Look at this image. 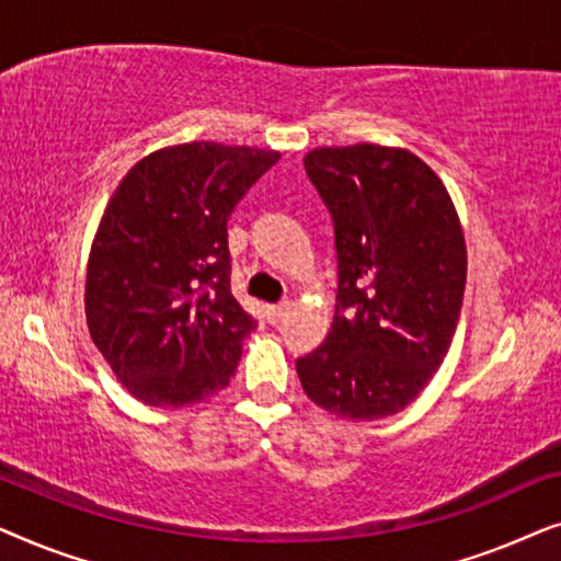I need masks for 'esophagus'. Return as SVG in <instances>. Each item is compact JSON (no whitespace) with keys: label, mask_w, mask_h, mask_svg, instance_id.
Segmentation results:
<instances>
[{"label":"esophagus","mask_w":561,"mask_h":561,"mask_svg":"<svg viewBox=\"0 0 561 561\" xmlns=\"http://www.w3.org/2000/svg\"><path fill=\"white\" fill-rule=\"evenodd\" d=\"M288 311H290V304L288 301L265 306V317H267V321H271V324H278V321L286 319Z\"/></svg>","instance_id":"obj_1"}]
</instances>
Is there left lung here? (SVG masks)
Instances as JSON below:
<instances>
[{
    "label": "left lung",
    "instance_id": "8db88e82",
    "mask_svg": "<svg viewBox=\"0 0 561 561\" xmlns=\"http://www.w3.org/2000/svg\"><path fill=\"white\" fill-rule=\"evenodd\" d=\"M306 175L332 214L336 306L324 344L296 359L306 396L347 421L393 416L447 357L467 252L451 198L409 150L319 148Z\"/></svg>",
    "mask_w": 561,
    "mask_h": 561
}]
</instances>
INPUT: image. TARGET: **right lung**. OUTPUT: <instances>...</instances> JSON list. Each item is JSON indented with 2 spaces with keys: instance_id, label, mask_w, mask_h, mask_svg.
Masks as SVG:
<instances>
[{
  "instance_id": "obj_1",
  "label": "right lung",
  "mask_w": 561,
  "mask_h": 561,
  "mask_svg": "<svg viewBox=\"0 0 561 561\" xmlns=\"http://www.w3.org/2000/svg\"><path fill=\"white\" fill-rule=\"evenodd\" d=\"M275 150L188 142L152 152L114 191L91 244V340L129 393L181 409L232 380L257 321L229 288L227 221Z\"/></svg>"
}]
</instances>
